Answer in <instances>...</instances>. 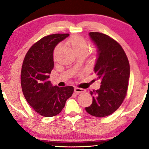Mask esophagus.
Wrapping results in <instances>:
<instances>
[{"label": "esophagus", "mask_w": 149, "mask_h": 149, "mask_svg": "<svg viewBox=\"0 0 149 149\" xmlns=\"http://www.w3.org/2000/svg\"><path fill=\"white\" fill-rule=\"evenodd\" d=\"M85 91L83 89H80V88H77L75 87L74 88V92L76 93H84Z\"/></svg>", "instance_id": "1"}]
</instances>
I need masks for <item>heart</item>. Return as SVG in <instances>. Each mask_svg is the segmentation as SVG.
Instances as JSON below:
<instances>
[{
  "instance_id": "obj_1",
  "label": "heart",
  "mask_w": 149,
  "mask_h": 149,
  "mask_svg": "<svg viewBox=\"0 0 149 149\" xmlns=\"http://www.w3.org/2000/svg\"><path fill=\"white\" fill-rule=\"evenodd\" d=\"M66 44L70 46L72 49L74 50L77 55L81 54H86L88 49H89V45H88L87 41L85 40L84 37L80 36V35H73L70 38L67 40ZM61 47V45H58L55 48L54 51V58H56V55L57 52L58 51L59 49Z\"/></svg>"
}]
</instances>
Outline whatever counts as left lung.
Returning a JSON list of instances; mask_svg holds the SVG:
<instances>
[{
    "instance_id": "obj_1",
    "label": "left lung",
    "mask_w": 149,
    "mask_h": 149,
    "mask_svg": "<svg viewBox=\"0 0 149 149\" xmlns=\"http://www.w3.org/2000/svg\"><path fill=\"white\" fill-rule=\"evenodd\" d=\"M89 37L97 48L94 71L101 79L99 89L90 91L93 102L85 108L93 116L102 118L114 112L127 94L130 75V63L121 45L107 35L90 32Z\"/></svg>"
}]
</instances>
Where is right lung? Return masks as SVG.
Masks as SVG:
<instances>
[{
    "label": "right lung",
    "instance_id": "right-lung-1",
    "mask_svg": "<svg viewBox=\"0 0 149 149\" xmlns=\"http://www.w3.org/2000/svg\"><path fill=\"white\" fill-rule=\"evenodd\" d=\"M68 33L52 34L33 45L24 58L21 71V85L29 104L39 114L52 117L58 114L74 93V87L53 86L49 81L54 68L55 47Z\"/></svg>",
    "mask_w": 149,
    "mask_h": 149
}]
</instances>
